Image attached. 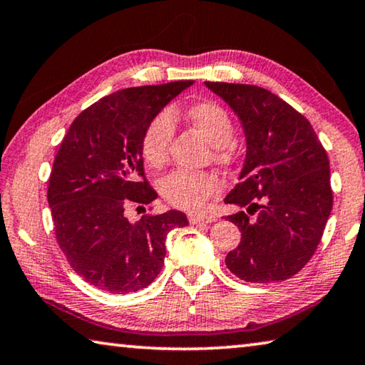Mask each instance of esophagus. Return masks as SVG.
I'll return each mask as SVG.
<instances>
[{
    "mask_svg": "<svg viewBox=\"0 0 365 365\" xmlns=\"http://www.w3.org/2000/svg\"><path fill=\"white\" fill-rule=\"evenodd\" d=\"M188 221L192 225H200V224H210L212 222V217L207 216H200V214H190Z\"/></svg>",
    "mask_w": 365,
    "mask_h": 365,
    "instance_id": "obj_1",
    "label": "esophagus"
}]
</instances>
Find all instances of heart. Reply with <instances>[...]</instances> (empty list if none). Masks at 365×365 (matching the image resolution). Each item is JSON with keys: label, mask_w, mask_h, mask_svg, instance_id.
I'll list each match as a JSON object with an SVG mask.
<instances>
[{"label": "heart", "mask_w": 365, "mask_h": 365, "mask_svg": "<svg viewBox=\"0 0 365 365\" xmlns=\"http://www.w3.org/2000/svg\"><path fill=\"white\" fill-rule=\"evenodd\" d=\"M177 110H162L149 121L141 138L144 160L153 167H160L169 158L173 135V117ZM187 118L196 130L212 144V154L217 162L232 159L234 121L227 110L216 102H196L187 108ZM159 190L172 206L187 211H201L207 200L219 193L221 180L210 172L173 170L159 183Z\"/></svg>", "instance_id": "heart-1"}]
</instances>
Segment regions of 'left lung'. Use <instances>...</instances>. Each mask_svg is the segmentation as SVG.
<instances>
[{"label": "left lung", "instance_id": "1", "mask_svg": "<svg viewBox=\"0 0 365 365\" xmlns=\"http://www.w3.org/2000/svg\"><path fill=\"white\" fill-rule=\"evenodd\" d=\"M205 84L232 108L247 141L240 182L224 198L227 205L247 206L227 216L242 239L225 264L247 282L289 279L315 253L331 212L327 151L309 120L271 91Z\"/></svg>", "mask_w": 365, "mask_h": 365}]
</instances>
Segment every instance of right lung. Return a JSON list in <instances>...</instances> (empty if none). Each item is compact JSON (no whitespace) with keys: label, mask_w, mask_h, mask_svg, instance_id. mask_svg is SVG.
Returning a JSON list of instances; mask_svg holds the SVG:
<instances>
[{"label":"right lung","mask_w":365,"mask_h":365,"mask_svg":"<svg viewBox=\"0 0 365 365\" xmlns=\"http://www.w3.org/2000/svg\"><path fill=\"white\" fill-rule=\"evenodd\" d=\"M193 81L113 92L79 113L61 141L48 182L56 242L71 268L102 291L136 292L158 277L167 234L188 224L170 210L130 222L125 210L158 193L144 178L146 125Z\"/></svg>","instance_id":"obj_1"}]
</instances>
